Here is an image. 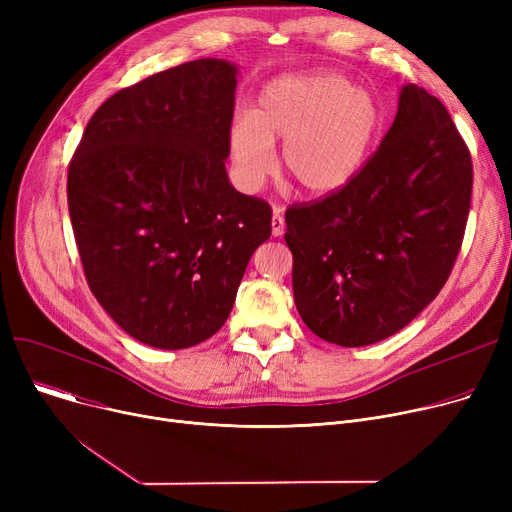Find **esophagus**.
<instances>
[{
	"label": "esophagus",
	"instance_id": "1",
	"mask_svg": "<svg viewBox=\"0 0 512 512\" xmlns=\"http://www.w3.org/2000/svg\"><path fill=\"white\" fill-rule=\"evenodd\" d=\"M284 218H282V211L278 207H274V213H272V234L274 236H282L284 234Z\"/></svg>",
	"mask_w": 512,
	"mask_h": 512
}]
</instances>
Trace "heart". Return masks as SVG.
<instances>
[{
  "label": "heart",
  "mask_w": 512,
  "mask_h": 512,
  "mask_svg": "<svg viewBox=\"0 0 512 512\" xmlns=\"http://www.w3.org/2000/svg\"><path fill=\"white\" fill-rule=\"evenodd\" d=\"M382 128L375 95L332 72L284 74L267 83L251 110L228 130L236 184L255 193L274 172V145L282 168L307 195L342 191L363 170Z\"/></svg>",
  "instance_id": "b5f03b06"
}]
</instances>
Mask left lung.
Listing matches in <instances>:
<instances>
[{"label":"left lung","mask_w":512,"mask_h":512,"mask_svg":"<svg viewBox=\"0 0 512 512\" xmlns=\"http://www.w3.org/2000/svg\"><path fill=\"white\" fill-rule=\"evenodd\" d=\"M471 155L438 97L402 85L359 176L286 211L294 303L307 328L367 346L405 328L446 284L471 207Z\"/></svg>","instance_id":"left-lung-1"}]
</instances>
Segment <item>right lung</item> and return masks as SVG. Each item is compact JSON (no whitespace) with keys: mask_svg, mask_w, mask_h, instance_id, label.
I'll list each match as a JSON object with an SVG mask.
<instances>
[{"mask_svg":"<svg viewBox=\"0 0 512 512\" xmlns=\"http://www.w3.org/2000/svg\"><path fill=\"white\" fill-rule=\"evenodd\" d=\"M238 66L203 58L118 91L89 120L68 170L87 282L116 324L164 351L228 319L272 209L228 180Z\"/></svg>","mask_w":512,"mask_h":512,"instance_id":"1","label":"right lung"}]
</instances>
